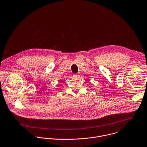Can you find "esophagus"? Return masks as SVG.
Instances as JSON below:
<instances>
[{
    "label": "esophagus",
    "mask_w": 147,
    "mask_h": 147,
    "mask_svg": "<svg viewBox=\"0 0 147 147\" xmlns=\"http://www.w3.org/2000/svg\"><path fill=\"white\" fill-rule=\"evenodd\" d=\"M73 76L74 77V78H78L79 76V74H74V75H73Z\"/></svg>",
    "instance_id": "1"
}]
</instances>
